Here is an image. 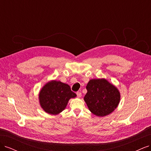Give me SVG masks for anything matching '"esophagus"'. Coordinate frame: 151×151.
Returning a JSON list of instances; mask_svg holds the SVG:
<instances>
[{"mask_svg": "<svg viewBox=\"0 0 151 151\" xmlns=\"http://www.w3.org/2000/svg\"><path fill=\"white\" fill-rule=\"evenodd\" d=\"M76 94H77V96L78 97V98H80V97H81V96H82V94H81V92H77L76 93Z\"/></svg>", "mask_w": 151, "mask_h": 151, "instance_id": "obj_1", "label": "esophagus"}]
</instances>
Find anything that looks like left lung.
I'll return each instance as SVG.
<instances>
[{"label": "left lung", "instance_id": "obj_1", "mask_svg": "<svg viewBox=\"0 0 151 151\" xmlns=\"http://www.w3.org/2000/svg\"><path fill=\"white\" fill-rule=\"evenodd\" d=\"M88 93L84 99L95 115L104 116L115 110L120 102L116 88L104 79L90 80L86 86Z\"/></svg>", "mask_w": 151, "mask_h": 151}]
</instances>
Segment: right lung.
Listing matches in <instances>:
<instances>
[{
	"instance_id": "obj_1",
	"label": "right lung",
	"mask_w": 151,
	"mask_h": 151,
	"mask_svg": "<svg viewBox=\"0 0 151 151\" xmlns=\"http://www.w3.org/2000/svg\"><path fill=\"white\" fill-rule=\"evenodd\" d=\"M76 96V93L71 91L68 84L52 81L43 86L39 98L41 106L45 111L57 115L65 108L68 100Z\"/></svg>"
}]
</instances>
